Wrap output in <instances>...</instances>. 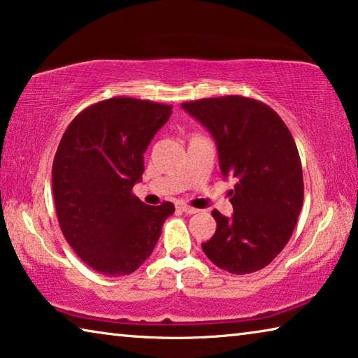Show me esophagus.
Returning <instances> with one entry per match:
<instances>
[{
	"label": "esophagus",
	"mask_w": 358,
	"mask_h": 358,
	"mask_svg": "<svg viewBox=\"0 0 358 358\" xmlns=\"http://www.w3.org/2000/svg\"><path fill=\"white\" fill-rule=\"evenodd\" d=\"M178 208L183 211V213H186V215H194V213H197V208H192V207H189V205H186V203H178Z\"/></svg>",
	"instance_id": "obj_1"
}]
</instances>
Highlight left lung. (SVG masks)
Returning <instances> with one entry per match:
<instances>
[{"label": "left lung", "instance_id": "obj_1", "mask_svg": "<svg viewBox=\"0 0 358 358\" xmlns=\"http://www.w3.org/2000/svg\"><path fill=\"white\" fill-rule=\"evenodd\" d=\"M181 107L215 138L234 215L217 210L216 232L202 250L211 262L235 275L268 265L292 235L303 205V172L294 137L280 115L245 96L183 102Z\"/></svg>", "mask_w": 358, "mask_h": 358}]
</instances>
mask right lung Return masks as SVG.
<instances>
[{
	"label": "right lung",
	"mask_w": 358,
	"mask_h": 358,
	"mask_svg": "<svg viewBox=\"0 0 358 358\" xmlns=\"http://www.w3.org/2000/svg\"><path fill=\"white\" fill-rule=\"evenodd\" d=\"M172 115V106L110 98L71 121L52 167L57 216L85 264L106 276L136 271L153 252L175 207L145 205L132 194L143 153Z\"/></svg>",
	"instance_id": "right-lung-1"
}]
</instances>
